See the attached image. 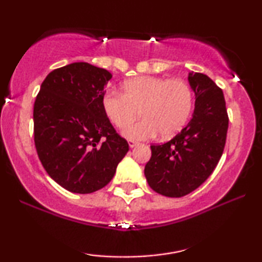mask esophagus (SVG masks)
I'll use <instances>...</instances> for the list:
<instances>
[{
    "instance_id": "esophagus-1",
    "label": "esophagus",
    "mask_w": 262,
    "mask_h": 262,
    "mask_svg": "<svg viewBox=\"0 0 262 262\" xmlns=\"http://www.w3.org/2000/svg\"><path fill=\"white\" fill-rule=\"evenodd\" d=\"M137 145H138V142L128 141V146H130V148H135V146H137Z\"/></svg>"
}]
</instances>
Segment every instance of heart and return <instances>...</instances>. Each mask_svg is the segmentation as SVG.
Here are the masks:
<instances>
[{
  "label": "heart",
  "instance_id": "heart-1",
  "mask_svg": "<svg viewBox=\"0 0 262 262\" xmlns=\"http://www.w3.org/2000/svg\"><path fill=\"white\" fill-rule=\"evenodd\" d=\"M121 89L123 95L106 92L101 105L108 120L119 128L141 114L142 121L123 131L131 141H144L159 134L162 138L173 137L191 116L192 89L180 78L139 76L124 82Z\"/></svg>",
  "mask_w": 262,
  "mask_h": 262
}]
</instances>
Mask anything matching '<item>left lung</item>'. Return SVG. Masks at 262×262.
<instances>
[{"label":"left lung","instance_id":"left-lung-1","mask_svg":"<svg viewBox=\"0 0 262 262\" xmlns=\"http://www.w3.org/2000/svg\"><path fill=\"white\" fill-rule=\"evenodd\" d=\"M195 95L192 119L169 142L151 145L145 164L146 181L160 194L180 198L198 188L212 174L223 154L228 113L223 92L206 75L189 73Z\"/></svg>","mask_w":262,"mask_h":262}]
</instances>
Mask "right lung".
<instances>
[{
    "label": "right lung",
    "instance_id": "obj_1",
    "mask_svg": "<svg viewBox=\"0 0 262 262\" xmlns=\"http://www.w3.org/2000/svg\"><path fill=\"white\" fill-rule=\"evenodd\" d=\"M112 74L89 63L50 73L33 110L34 143L48 174L69 192L88 194L112 180L128 151L103 113L101 100Z\"/></svg>",
    "mask_w": 262,
    "mask_h": 262
}]
</instances>
